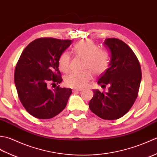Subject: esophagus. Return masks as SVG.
<instances>
[{
	"mask_svg": "<svg viewBox=\"0 0 157 157\" xmlns=\"http://www.w3.org/2000/svg\"><path fill=\"white\" fill-rule=\"evenodd\" d=\"M74 90V91H78V92H79V91H82V90H83V89H74V90Z\"/></svg>",
	"mask_w": 157,
	"mask_h": 157,
	"instance_id": "34e87169",
	"label": "esophagus"
}]
</instances>
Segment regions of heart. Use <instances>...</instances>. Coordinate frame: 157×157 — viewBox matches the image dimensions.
<instances>
[{"label":"heart","mask_w":157,"mask_h":157,"mask_svg":"<svg viewBox=\"0 0 157 157\" xmlns=\"http://www.w3.org/2000/svg\"><path fill=\"white\" fill-rule=\"evenodd\" d=\"M75 54L85 59L84 68L89 69L95 74H101L107 69L109 65L108 55L105 51L98 49V46L91 40L79 42L73 48ZM71 56L67 52H63L59 59L61 71L66 73L70 69ZM92 78L91 73L86 71L83 73L72 72L65 76V82L69 87L82 88L88 84Z\"/></svg>","instance_id":"b5f03b06"}]
</instances>
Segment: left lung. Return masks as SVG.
I'll return each mask as SVG.
<instances>
[{
    "mask_svg": "<svg viewBox=\"0 0 157 157\" xmlns=\"http://www.w3.org/2000/svg\"><path fill=\"white\" fill-rule=\"evenodd\" d=\"M104 45L109 50L111 60L98 84L102 88L108 85L109 92L93 90L89 107L99 117L114 120L126 114L134 105L142 79L141 67L134 51L121 40L106 38Z\"/></svg>",
    "mask_w": 157,
    "mask_h": 157,
    "instance_id": "obj_1",
    "label": "left lung"
}]
</instances>
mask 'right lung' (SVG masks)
I'll return each mask as SVG.
<instances>
[{
  "label": "right lung",
  "instance_id": "right-lung-1",
  "mask_svg": "<svg viewBox=\"0 0 157 157\" xmlns=\"http://www.w3.org/2000/svg\"><path fill=\"white\" fill-rule=\"evenodd\" d=\"M71 40L41 38L23 50L17 63L14 79L19 98L23 107L36 118L54 117L65 108L72 91L57 86L63 79L59 59L71 45Z\"/></svg>",
  "mask_w": 157,
  "mask_h": 157
}]
</instances>
